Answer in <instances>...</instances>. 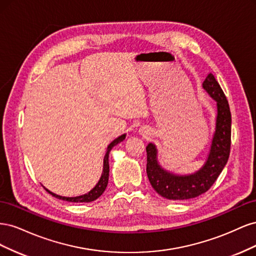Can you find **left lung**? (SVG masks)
I'll return each instance as SVG.
<instances>
[{
    "instance_id": "left-lung-1",
    "label": "left lung",
    "mask_w": 256,
    "mask_h": 256,
    "mask_svg": "<svg viewBox=\"0 0 256 256\" xmlns=\"http://www.w3.org/2000/svg\"><path fill=\"white\" fill-rule=\"evenodd\" d=\"M203 88L216 102V128L207 159L198 171L180 175L162 168L158 161V150L154 143L146 146V173L152 187L168 200H182L196 198L212 187L226 166L230 150L232 116L226 95L212 74H208Z\"/></svg>"
}]
</instances>
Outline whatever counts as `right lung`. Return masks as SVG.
I'll return each instance as SVG.
<instances>
[{"instance_id": "obj_1", "label": "right lung", "mask_w": 256, "mask_h": 256, "mask_svg": "<svg viewBox=\"0 0 256 256\" xmlns=\"http://www.w3.org/2000/svg\"><path fill=\"white\" fill-rule=\"evenodd\" d=\"M126 134H122L118 138H116L115 140H113L109 145H108V148H106V152L104 154V170H102V177H100L99 182L96 184V186L94 188H92L90 192L85 193L83 196H72V198H67V196H58L56 193L51 192L50 190H48L47 188H44L47 190L50 194H52L53 196H56L60 200H67V202H74V203H88V202H92V200H97L100 196L102 194L104 191L106 190V186H108V180H109V171H110V168H109V154L111 152V150L115 145H118V143L122 142L125 140Z\"/></svg>"}]
</instances>
